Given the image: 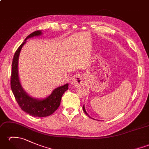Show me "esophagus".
<instances>
[{
    "mask_svg": "<svg viewBox=\"0 0 149 149\" xmlns=\"http://www.w3.org/2000/svg\"><path fill=\"white\" fill-rule=\"evenodd\" d=\"M72 84L73 86H75V87H79L81 86H83L84 84V80H83V78L81 76H75L74 77V79H72Z\"/></svg>",
    "mask_w": 149,
    "mask_h": 149,
    "instance_id": "obj_1",
    "label": "esophagus"
}]
</instances>
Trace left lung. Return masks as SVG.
<instances>
[{
    "label": "left lung",
    "instance_id": "1",
    "mask_svg": "<svg viewBox=\"0 0 149 149\" xmlns=\"http://www.w3.org/2000/svg\"><path fill=\"white\" fill-rule=\"evenodd\" d=\"M83 111H84V112L85 113H86V115L88 116H89L90 117V118H92V119H94V118H91V117H90L89 115H88V114L86 113V110H85V107H84V106H83Z\"/></svg>",
    "mask_w": 149,
    "mask_h": 149
}]
</instances>
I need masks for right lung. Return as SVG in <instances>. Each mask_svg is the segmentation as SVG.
<instances>
[{
  "instance_id": "1",
  "label": "right lung",
  "mask_w": 149,
  "mask_h": 149,
  "mask_svg": "<svg viewBox=\"0 0 149 149\" xmlns=\"http://www.w3.org/2000/svg\"><path fill=\"white\" fill-rule=\"evenodd\" d=\"M42 34V31H36L30 34L18 47L13 59L11 77V88L20 108L29 115L35 117H45L49 116L58 108L61 97L65 91L68 89V84L56 88L52 93L45 99H38L28 95L20 84L18 77V64L19 55L22 47L27 39Z\"/></svg>"
}]
</instances>
